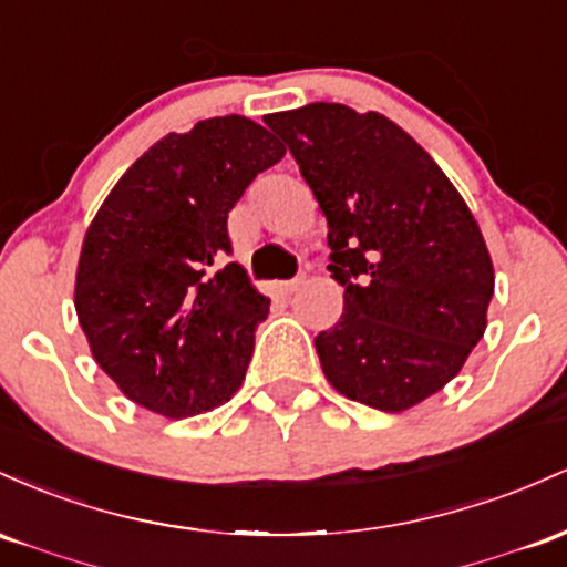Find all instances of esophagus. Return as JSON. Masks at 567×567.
Wrapping results in <instances>:
<instances>
[{
  "label": "esophagus",
  "instance_id": "34e87169",
  "mask_svg": "<svg viewBox=\"0 0 567 567\" xmlns=\"http://www.w3.org/2000/svg\"><path fill=\"white\" fill-rule=\"evenodd\" d=\"M300 286H305V276H297L291 278V281L278 284V289H281V295H295V291H300Z\"/></svg>",
  "mask_w": 567,
  "mask_h": 567
}]
</instances>
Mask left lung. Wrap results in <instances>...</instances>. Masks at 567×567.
<instances>
[{"label":"left lung","mask_w":567,"mask_h":567,"mask_svg":"<svg viewBox=\"0 0 567 567\" xmlns=\"http://www.w3.org/2000/svg\"><path fill=\"white\" fill-rule=\"evenodd\" d=\"M329 225L342 316L318 332L342 396L402 412L442 391L487 327L493 262L466 200L385 114L313 104L267 114Z\"/></svg>","instance_id":"left-lung-1"}]
</instances>
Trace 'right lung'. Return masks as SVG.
Instances as JSON below:
<instances>
[{
  "label": "right lung",
  "instance_id": "add662e5",
  "mask_svg": "<svg viewBox=\"0 0 567 567\" xmlns=\"http://www.w3.org/2000/svg\"><path fill=\"white\" fill-rule=\"evenodd\" d=\"M284 152L249 117L200 120L152 144L101 203L74 308L93 359L131 402L179 421L244 383L270 300L225 262L227 214Z\"/></svg>",
  "mask_w": 567,
  "mask_h": 567
}]
</instances>
